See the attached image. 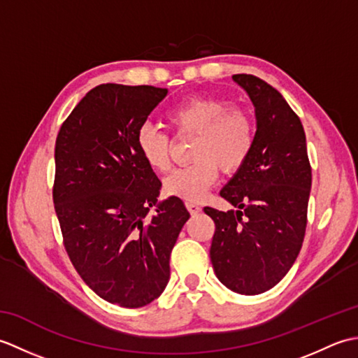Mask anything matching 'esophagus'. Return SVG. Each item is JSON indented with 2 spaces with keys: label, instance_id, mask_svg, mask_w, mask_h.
<instances>
[{
  "label": "esophagus",
  "instance_id": "1",
  "mask_svg": "<svg viewBox=\"0 0 358 358\" xmlns=\"http://www.w3.org/2000/svg\"><path fill=\"white\" fill-rule=\"evenodd\" d=\"M186 208H187V210H189V212H191L192 215L199 214V212L201 210V208L199 206V204L194 203V201H186Z\"/></svg>",
  "mask_w": 358,
  "mask_h": 358
}]
</instances>
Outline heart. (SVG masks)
Wrapping results in <instances>:
<instances>
[{"instance_id": "b5f03b06", "label": "heart", "mask_w": 358, "mask_h": 358, "mask_svg": "<svg viewBox=\"0 0 358 358\" xmlns=\"http://www.w3.org/2000/svg\"><path fill=\"white\" fill-rule=\"evenodd\" d=\"M166 121L175 135H192V163L175 169L164 180L167 195L186 201L201 200L223 172H235L246 163L255 141L249 112L215 96H192L173 106ZM136 148L150 169L166 172L171 166V138L155 126L144 124L136 134Z\"/></svg>"}]
</instances>
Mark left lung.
<instances>
[{"instance_id": "1", "label": "left lung", "mask_w": 358, "mask_h": 358, "mask_svg": "<svg viewBox=\"0 0 358 358\" xmlns=\"http://www.w3.org/2000/svg\"><path fill=\"white\" fill-rule=\"evenodd\" d=\"M255 106L252 152L220 195L238 210H203L214 220L210 262L231 291H269L292 268L305 240L313 171L299 115L277 89L232 75Z\"/></svg>"}]
</instances>
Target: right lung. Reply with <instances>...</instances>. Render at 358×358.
<instances>
[{
	"label": "right lung",
	"instance_id": "obj_1",
	"mask_svg": "<svg viewBox=\"0 0 358 358\" xmlns=\"http://www.w3.org/2000/svg\"><path fill=\"white\" fill-rule=\"evenodd\" d=\"M167 89L100 85L59 127L53 206L73 268L103 300L141 308L162 295L169 258L191 217L178 196L157 203L162 181L136 134ZM157 206L154 216L148 215Z\"/></svg>",
	"mask_w": 358,
	"mask_h": 358
}]
</instances>
